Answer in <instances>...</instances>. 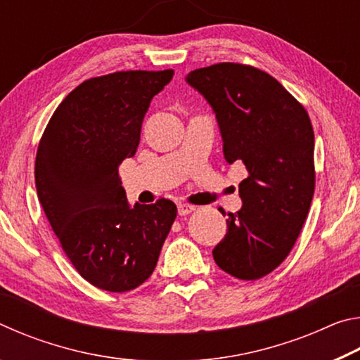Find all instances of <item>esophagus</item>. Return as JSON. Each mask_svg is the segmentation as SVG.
<instances>
[{"label": "esophagus", "instance_id": "obj_1", "mask_svg": "<svg viewBox=\"0 0 360 360\" xmlns=\"http://www.w3.org/2000/svg\"><path fill=\"white\" fill-rule=\"evenodd\" d=\"M192 211H195V206H192V205H186V203L178 205V214L179 216H187V214H191Z\"/></svg>", "mask_w": 360, "mask_h": 360}]
</instances>
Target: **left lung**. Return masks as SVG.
Here are the masks:
<instances>
[{"label":"left lung","instance_id":"left-lung-1","mask_svg":"<svg viewBox=\"0 0 360 360\" xmlns=\"http://www.w3.org/2000/svg\"><path fill=\"white\" fill-rule=\"evenodd\" d=\"M186 82L216 114L230 165L243 162L240 211L212 257L229 275L252 281L288 257L314 193V133L304 108L275 77L254 66L217 63L191 71ZM224 214V211H222Z\"/></svg>","mask_w":360,"mask_h":360}]
</instances>
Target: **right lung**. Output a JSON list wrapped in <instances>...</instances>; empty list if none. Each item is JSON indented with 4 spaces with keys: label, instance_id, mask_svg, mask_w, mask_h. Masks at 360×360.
I'll return each instance as SVG.
<instances>
[{
    "label": "right lung",
    "instance_id": "1",
    "mask_svg": "<svg viewBox=\"0 0 360 360\" xmlns=\"http://www.w3.org/2000/svg\"><path fill=\"white\" fill-rule=\"evenodd\" d=\"M172 79L173 70L89 79L56 109L39 141V203L79 275L98 289L141 285L178 214L165 198L130 206L119 178V165L138 149L150 100Z\"/></svg>",
    "mask_w": 360,
    "mask_h": 360
}]
</instances>
